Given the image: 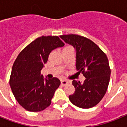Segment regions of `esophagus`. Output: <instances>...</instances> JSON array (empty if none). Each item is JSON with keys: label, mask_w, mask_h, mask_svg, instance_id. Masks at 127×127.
Listing matches in <instances>:
<instances>
[{"label": "esophagus", "mask_w": 127, "mask_h": 127, "mask_svg": "<svg viewBox=\"0 0 127 127\" xmlns=\"http://www.w3.org/2000/svg\"><path fill=\"white\" fill-rule=\"evenodd\" d=\"M70 82L68 80H61V84L64 86V85L67 84L68 83H69Z\"/></svg>", "instance_id": "obj_1"}]
</instances>
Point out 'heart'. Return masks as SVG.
<instances>
[{"label": "heart", "mask_w": 127, "mask_h": 127, "mask_svg": "<svg viewBox=\"0 0 127 127\" xmlns=\"http://www.w3.org/2000/svg\"><path fill=\"white\" fill-rule=\"evenodd\" d=\"M68 48H72V47L70 45H67V46H66V47H64V49H68Z\"/></svg>", "instance_id": "heart-1"}]
</instances>
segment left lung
I'll list each match as a JSON object with an SVG mask.
<instances>
[{
	"label": "left lung",
	"instance_id": "8db88e82",
	"mask_svg": "<svg viewBox=\"0 0 127 127\" xmlns=\"http://www.w3.org/2000/svg\"><path fill=\"white\" fill-rule=\"evenodd\" d=\"M60 37L75 48L76 69L86 78L84 82L72 81L75 92L69 95L70 101L80 108L93 107L102 99L109 83L111 69L107 55L94 42L85 37L76 34Z\"/></svg>",
	"mask_w": 127,
	"mask_h": 127
}]
</instances>
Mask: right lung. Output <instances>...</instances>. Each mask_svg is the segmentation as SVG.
Returning <instances> with one entry per match:
<instances>
[{
  "label": "right lung",
  "mask_w": 127,
  "mask_h": 127,
  "mask_svg": "<svg viewBox=\"0 0 127 127\" xmlns=\"http://www.w3.org/2000/svg\"><path fill=\"white\" fill-rule=\"evenodd\" d=\"M64 45L58 36L39 37L26 46L15 60L10 86L17 101L27 111H41L51 103L61 81L57 78H44L41 70L50 53Z\"/></svg>",
  "instance_id": "1"
}]
</instances>
